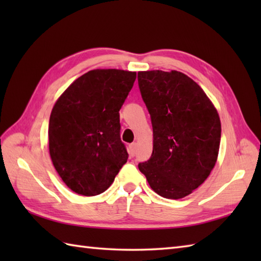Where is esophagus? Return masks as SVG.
<instances>
[{
	"instance_id": "esophagus-1",
	"label": "esophagus",
	"mask_w": 261,
	"mask_h": 261,
	"mask_svg": "<svg viewBox=\"0 0 261 261\" xmlns=\"http://www.w3.org/2000/svg\"><path fill=\"white\" fill-rule=\"evenodd\" d=\"M136 150H137V142H132L131 145H129V153L131 156H135Z\"/></svg>"
}]
</instances>
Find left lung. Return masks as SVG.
Segmentation results:
<instances>
[{"instance_id": "obj_1", "label": "left lung", "mask_w": 261, "mask_h": 261, "mask_svg": "<svg viewBox=\"0 0 261 261\" xmlns=\"http://www.w3.org/2000/svg\"><path fill=\"white\" fill-rule=\"evenodd\" d=\"M138 83L153 131L151 157L138 167L158 195L185 197L203 184L218 160V110L201 86L180 71H139Z\"/></svg>"}]
</instances>
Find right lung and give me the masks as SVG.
Here are the masks:
<instances>
[{
	"instance_id": "obj_1",
	"label": "right lung",
	"mask_w": 261,
	"mask_h": 261,
	"mask_svg": "<svg viewBox=\"0 0 261 261\" xmlns=\"http://www.w3.org/2000/svg\"><path fill=\"white\" fill-rule=\"evenodd\" d=\"M136 71L93 69L58 97L49 120V153L71 191L95 196L112 184L126 160L120 113Z\"/></svg>"
}]
</instances>
